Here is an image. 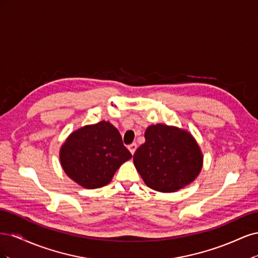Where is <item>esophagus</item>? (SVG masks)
Listing matches in <instances>:
<instances>
[{"label": "esophagus", "instance_id": "esophagus-1", "mask_svg": "<svg viewBox=\"0 0 258 258\" xmlns=\"http://www.w3.org/2000/svg\"><path fill=\"white\" fill-rule=\"evenodd\" d=\"M137 147H138V145H137V143H132V144H130L129 146H128V148H129V151H130V153L134 155L135 154V152H136V150H137Z\"/></svg>", "mask_w": 258, "mask_h": 258}]
</instances>
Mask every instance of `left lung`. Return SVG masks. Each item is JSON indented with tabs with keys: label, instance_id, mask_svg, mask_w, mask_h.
<instances>
[{
	"label": "left lung",
	"instance_id": "8db88e82",
	"mask_svg": "<svg viewBox=\"0 0 258 258\" xmlns=\"http://www.w3.org/2000/svg\"><path fill=\"white\" fill-rule=\"evenodd\" d=\"M145 143L134 155V162L144 183L161 192H174L190 184L202 168V153L186 130L167 124H152Z\"/></svg>",
	"mask_w": 258,
	"mask_h": 258
}]
</instances>
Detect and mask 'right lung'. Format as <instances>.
Instances as JSON below:
<instances>
[{
	"instance_id": "obj_1",
	"label": "right lung",
	"mask_w": 258,
	"mask_h": 258,
	"mask_svg": "<svg viewBox=\"0 0 258 258\" xmlns=\"http://www.w3.org/2000/svg\"><path fill=\"white\" fill-rule=\"evenodd\" d=\"M132 157L111 122L100 121L72 132L60 150V162L74 182L88 189L103 187Z\"/></svg>"
}]
</instances>
